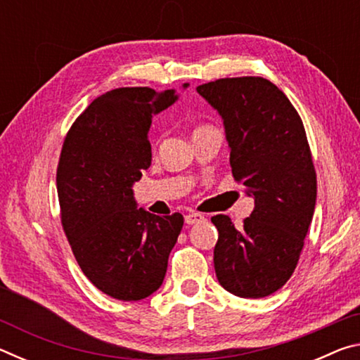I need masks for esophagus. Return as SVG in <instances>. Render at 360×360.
<instances>
[{
    "mask_svg": "<svg viewBox=\"0 0 360 360\" xmlns=\"http://www.w3.org/2000/svg\"><path fill=\"white\" fill-rule=\"evenodd\" d=\"M184 221H186L187 225H193V224L203 222L205 221V216L200 214V212H188V214H186Z\"/></svg>",
    "mask_w": 360,
    "mask_h": 360,
    "instance_id": "1",
    "label": "esophagus"
}]
</instances>
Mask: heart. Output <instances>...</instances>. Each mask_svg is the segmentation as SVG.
<instances>
[{
    "instance_id": "b5f03b06",
    "label": "heart",
    "mask_w": 360,
    "mask_h": 360,
    "mask_svg": "<svg viewBox=\"0 0 360 360\" xmlns=\"http://www.w3.org/2000/svg\"><path fill=\"white\" fill-rule=\"evenodd\" d=\"M198 129H203V127H198ZM198 129H195V130H198Z\"/></svg>"
}]
</instances>
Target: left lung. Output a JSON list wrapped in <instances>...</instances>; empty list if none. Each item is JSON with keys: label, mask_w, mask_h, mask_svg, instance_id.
<instances>
[{"label": "left lung", "mask_w": 360, "mask_h": 360, "mask_svg": "<svg viewBox=\"0 0 360 360\" xmlns=\"http://www.w3.org/2000/svg\"><path fill=\"white\" fill-rule=\"evenodd\" d=\"M197 92L221 114L235 181L254 198L240 229L230 217H211L219 238L216 276L243 298L271 295L289 281L316 206V172L300 115L288 96L264 77H225Z\"/></svg>", "instance_id": "1"}]
</instances>
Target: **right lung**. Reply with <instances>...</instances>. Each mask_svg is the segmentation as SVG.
<instances>
[{"label":"right lung","instance_id":"1","mask_svg":"<svg viewBox=\"0 0 360 360\" xmlns=\"http://www.w3.org/2000/svg\"><path fill=\"white\" fill-rule=\"evenodd\" d=\"M176 100L174 90L149 87L103 94L71 125L60 154L65 235L84 275L117 300H143L160 288L184 224L179 212L136 208L131 188L150 167L152 117Z\"/></svg>","mask_w":360,"mask_h":360}]
</instances>
